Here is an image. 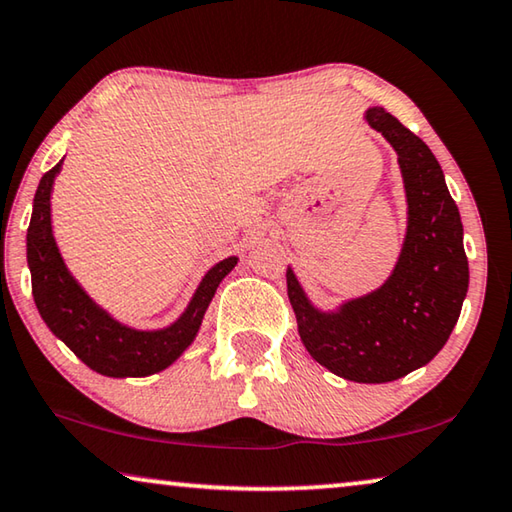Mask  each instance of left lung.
<instances>
[{"instance_id":"8db88e82","label":"left lung","mask_w":512,"mask_h":512,"mask_svg":"<svg viewBox=\"0 0 512 512\" xmlns=\"http://www.w3.org/2000/svg\"><path fill=\"white\" fill-rule=\"evenodd\" d=\"M399 161L408 221L389 278L332 310L316 307L287 266V294L307 353L353 383H392L431 362L458 323L469 287L460 212L431 148L383 107L364 111Z\"/></svg>"}]
</instances>
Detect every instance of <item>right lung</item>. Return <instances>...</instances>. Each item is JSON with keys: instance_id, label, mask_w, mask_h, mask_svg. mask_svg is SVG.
Wrapping results in <instances>:
<instances>
[{"instance_id": "add662e5", "label": "right lung", "mask_w": 512, "mask_h": 512, "mask_svg": "<svg viewBox=\"0 0 512 512\" xmlns=\"http://www.w3.org/2000/svg\"><path fill=\"white\" fill-rule=\"evenodd\" d=\"M63 159L40 180L27 230L31 291L47 328L93 371L109 378H145L168 369L193 344L205 312L239 257H225L202 275L189 305L164 328L141 330L118 321L88 296L63 259L52 232V189Z\"/></svg>"}]
</instances>
